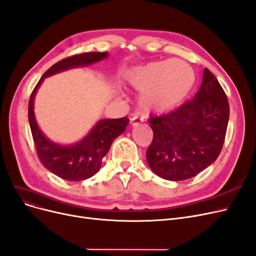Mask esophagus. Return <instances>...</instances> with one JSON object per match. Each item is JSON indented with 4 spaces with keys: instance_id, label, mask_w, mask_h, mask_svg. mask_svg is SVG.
<instances>
[{
    "instance_id": "esophagus-1",
    "label": "esophagus",
    "mask_w": 256,
    "mask_h": 256,
    "mask_svg": "<svg viewBox=\"0 0 256 256\" xmlns=\"http://www.w3.org/2000/svg\"><path fill=\"white\" fill-rule=\"evenodd\" d=\"M143 120V118H140V116H134V118H131V120H130V125L131 126H136V125H138L140 122Z\"/></svg>"
}]
</instances>
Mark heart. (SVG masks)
Returning <instances> with one entry per match:
<instances>
[{
    "mask_svg": "<svg viewBox=\"0 0 256 256\" xmlns=\"http://www.w3.org/2000/svg\"><path fill=\"white\" fill-rule=\"evenodd\" d=\"M125 82L142 91L140 104L145 111L164 112L186 98L195 82V73L185 61L168 59L129 70Z\"/></svg>",
    "mask_w": 256,
    "mask_h": 256,
    "instance_id": "1",
    "label": "heart"
}]
</instances>
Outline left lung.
<instances>
[{"label": "left lung", "mask_w": 256, "mask_h": 256, "mask_svg": "<svg viewBox=\"0 0 256 256\" xmlns=\"http://www.w3.org/2000/svg\"><path fill=\"white\" fill-rule=\"evenodd\" d=\"M230 116L222 86L204 68L200 90L192 100L148 122L154 131L146 158L152 172L165 180L195 177L222 152Z\"/></svg>", "instance_id": "obj_1"}]
</instances>
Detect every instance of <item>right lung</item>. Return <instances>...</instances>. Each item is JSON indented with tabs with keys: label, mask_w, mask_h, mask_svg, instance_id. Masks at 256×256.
I'll return each instance as SVG.
<instances>
[{
	"label": "right lung",
	"mask_w": 256,
	"mask_h": 256,
	"mask_svg": "<svg viewBox=\"0 0 256 256\" xmlns=\"http://www.w3.org/2000/svg\"><path fill=\"white\" fill-rule=\"evenodd\" d=\"M107 56V52H92L73 55L60 60L42 75L30 94L28 120L39 160L50 172L68 181L86 180L91 178L100 170L102 158L109 152L114 138L125 131L129 118L102 120L93 127L90 134L76 145L61 146L50 142L40 131L34 114V94L46 77L71 68L92 64Z\"/></svg>",
	"instance_id": "1"
}]
</instances>
